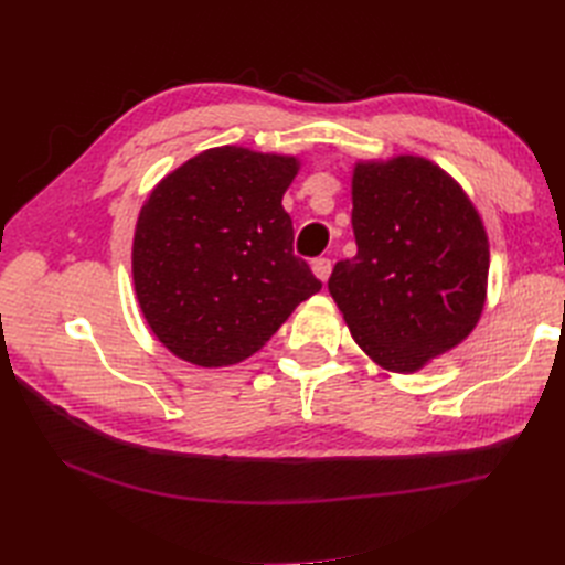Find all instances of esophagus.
Here are the masks:
<instances>
[{
  "label": "esophagus",
  "mask_w": 565,
  "mask_h": 565,
  "mask_svg": "<svg viewBox=\"0 0 565 565\" xmlns=\"http://www.w3.org/2000/svg\"><path fill=\"white\" fill-rule=\"evenodd\" d=\"M311 270H313V276H316L318 280L324 282V280L330 278V273H332V262L324 259V256H318V259L311 262Z\"/></svg>",
  "instance_id": "34e87169"
}]
</instances>
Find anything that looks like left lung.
<instances>
[{"label": "left lung", "mask_w": 565, "mask_h": 565, "mask_svg": "<svg viewBox=\"0 0 565 565\" xmlns=\"http://www.w3.org/2000/svg\"><path fill=\"white\" fill-rule=\"evenodd\" d=\"M355 256L330 295L388 372H417L459 347L483 313L490 249L481 214L448 172L419 156L361 160L351 179Z\"/></svg>", "instance_id": "left-lung-1"}]
</instances>
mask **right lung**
Segmentation results:
<instances>
[{"instance_id":"add662e5","label":"right lung","mask_w":565,"mask_h":565,"mask_svg":"<svg viewBox=\"0 0 565 565\" xmlns=\"http://www.w3.org/2000/svg\"><path fill=\"white\" fill-rule=\"evenodd\" d=\"M297 172L295 156L221 146L150 191L134 231V292L152 334L181 361L241 363L320 292L282 210Z\"/></svg>"}]
</instances>
